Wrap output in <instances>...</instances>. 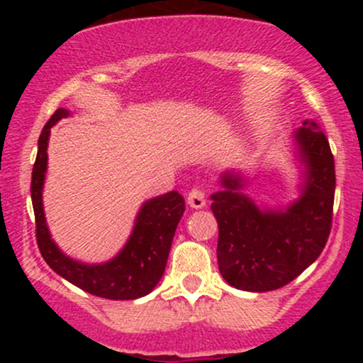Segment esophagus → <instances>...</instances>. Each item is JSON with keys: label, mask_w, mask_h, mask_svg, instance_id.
I'll return each instance as SVG.
<instances>
[{"label": "esophagus", "mask_w": 363, "mask_h": 363, "mask_svg": "<svg viewBox=\"0 0 363 363\" xmlns=\"http://www.w3.org/2000/svg\"><path fill=\"white\" fill-rule=\"evenodd\" d=\"M187 205H189L191 208H196V210H199V208L205 206L206 199H205V193H203V189H199V187L191 189L189 194H187Z\"/></svg>", "instance_id": "esophagus-1"}]
</instances>
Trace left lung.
<instances>
[{
    "label": "left lung",
    "mask_w": 363,
    "mask_h": 363,
    "mask_svg": "<svg viewBox=\"0 0 363 363\" xmlns=\"http://www.w3.org/2000/svg\"><path fill=\"white\" fill-rule=\"evenodd\" d=\"M306 181L285 210H259L240 193L244 179L225 172L223 191L211 194L218 222V269L228 285L245 291L285 286L319 257L328 242L335 203V158L315 121L295 131Z\"/></svg>",
    "instance_id": "8db88e82"
}]
</instances>
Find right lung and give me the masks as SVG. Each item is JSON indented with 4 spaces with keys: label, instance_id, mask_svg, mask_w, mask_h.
<instances>
[{
    "label": "right lung",
    "instance_id": "add662e5",
    "mask_svg": "<svg viewBox=\"0 0 363 363\" xmlns=\"http://www.w3.org/2000/svg\"><path fill=\"white\" fill-rule=\"evenodd\" d=\"M68 116L69 111L57 109L45 123L32 169L30 193L39 251L60 277L95 297L111 301H135L145 297L155 289L165 272L174 234L186 210L184 198L177 191H170L148 199L136 216L133 234L123 251L104 264H85L66 256L49 234L43 208V187L48 170V141L51 128Z\"/></svg>",
    "mask_w": 363,
    "mask_h": 363
}]
</instances>
